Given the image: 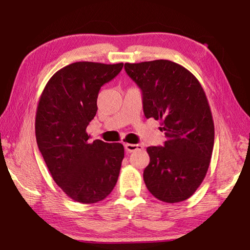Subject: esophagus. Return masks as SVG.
<instances>
[{
    "label": "esophagus",
    "instance_id": "34e87169",
    "mask_svg": "<svg viewBox=\"0 0 250 250\" xmlns=\"http://www.w3.org/2000/svg\"><path fill=\"white\" fill-rule=\"evenodd\" d=\"M125 146L126 151H128L129 153L137 151V149L143 148V146H142V145H141V144H130V143H126V144L125 145Z\"/></svg>",
    "mask_w": 250,
    "mask_h": 250
}]
</instances>
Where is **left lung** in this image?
<instances>
[{"instance_id": "8db88e82", "label": "left lung", "mask_w": 250, "mask_h": 250, "mask_svg": "<svg viewBox=\"0 0 250 250\" xmlns=\"http://www.w3.org/2000/svg\"><path fill=\"white\" fill-rule=\"evenodd\" d=\"M142 90L145 117L161 121L164 146H148L143 171L148 191L177 203L196 192L207 175L214 145V122L206 93L191 72L169 60L125 63Z\"/></svg>"}]
</instances>
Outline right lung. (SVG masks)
<instances>
[{
    "label": "right lung",
    "instance_id": "1",
    "mask_svg": "<svg viewBox=\"0 0 250 250\" xmlns=\"http://www.w3.org/2000/svg\"><path fill=\"white\" fill-rule=\"evenodd\" d=\"M122 66L72 63L51 76L40 96L35 122L39 151L56 184L76 202L102 201L117 184L124 145L89 143L86 128L96 115L99 89Z\"/></svg>",
    "mask_w": 250,
    "mask_h": 250
}]
</instances>
